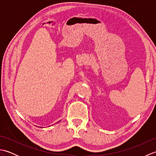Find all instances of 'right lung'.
<instances>
[{
    "label": "right lung",
    "instance_id": "right-lung-1",
    "mask_svg": "<svg viewBox=\"0 0 156 156\" xmlns=\"http://www.w3.org/2000/svg\"><path fill=\"white\" fill-rule=\"evenodd\" d=\"M60 121H61V120H60ZM59 121H58V122H57V123H58V122H59Z\"/></svg>",
    "mask_w": 156,
    "mask_h": 156
}]
</instances>
